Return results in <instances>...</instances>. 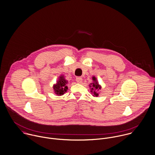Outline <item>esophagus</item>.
Wrapping results in <instances>:
<instances>
[{
    "label": "esophagus",
    "instance_id": "obj_1",
    "mask_svg": "<svg viewBox=\"0 0 155 155\" xmlns=\"http://www.w3.org/2000/svg\"><path fill=\"white\" fill-rule=\"evenodd\" d=\"M76 82H78V83H82V79L81 78V77H77L76 78Z\"/></svg>",
    "mask_w": 155,
    "mask_h": 155
}]
</instances>
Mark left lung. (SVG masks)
Returning <instances> with one entry per match:
<instances>
[{
  "label": "left lung",
  "instance_id": "1",
  "mask_svg": "<svg viewBox=\"0 0 155 155\" xmlns=\"http://www.w3.org/2000/svg\"><path fill=\"white\" fill-rule=\"evenodd\" d=\"M92 79H93V82L89 85L90 87L91 88L90 91L91 94H93V96L97 97L99 96V93L97 91L101 89V85L99 84V82L95 76H93Z\"/></svg>",
  "mask_w": 155,
  "mask_h": 155
}]
</instances>
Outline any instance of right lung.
<instances>
[{"instance_id": "1", "label": "right lung", "mask_w": 155, "mask_h": 155, "mask_svg": "<svg viewBox=\"0 0 155 155\" xmlns=\"http://www.w3.org/2000/svg\"><path fill=\"white\" fill-rule=\"evenodd\" d=\"M68 81H67L64 75L59 76L58 80L56 81V83L53 85V90L54 93L58 96H62L67 91L68 87Z\"/></svg>"}]
</instances>
